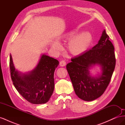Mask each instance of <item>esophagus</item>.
Instances as JSON below:
<instances>
[{"label":"esophagus","mask_w":125,"mask_h":125,"mask_svg":"<svg viewBox=\"0 0 125 125\" xmlns=\"http://www.w3.org/2000/svg\"><path fill=\"white\" fill-rule=\"evenodd\" d=\"M66 62L65 60H62V61L59 62V65L61 67H64L66 65Z\"/></svg>","instance_id":"34e87169"}]
</instances>
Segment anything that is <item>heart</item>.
Returning a JSON list of instances; mask_svg holds the SVG:
<instances>
[{"mask_svg": "<svg viewBox=\"0 0 125 125\" xmlns=\"http://www.w3.org/2000/svg\"><path fill=\"white\" fill-rule=\"evenodd\" d=\"M78 32V31H73L65 33L58 39V42L55 41L52 43V47L56 51H59L62 49L59 42L63 40L70 39L68 43V47L71 53L74 55H80L83 53L91 43L92 35L88 31H84L75 35Z\"/></svg>", "mask_w": 125, "mask_h": 125, "instance_id": "b5f03b06", "label": "heart"}]
</instances>
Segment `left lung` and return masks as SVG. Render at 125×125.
Returning a JSON list of instances; mask_svg holds the SVG:
<instances>
[{"label":"left lung","instance_id":"8db88e82","mask_svg":"<svg viewBox=\"0 0 125 125\" xmlns=\"http://www.w3.org/2000/svg\"><path fill=\"white\" fill-rule=\"evenodd\" d=\"M71 60L66 68L76 95L85 101L100 97L109 83L116 64L114 47L105 30L91 50ZM95 65L100 67L101 73L92 76L90 70Z\"/></svg>","mask_w":125,"mask_h":125}]
</instances>
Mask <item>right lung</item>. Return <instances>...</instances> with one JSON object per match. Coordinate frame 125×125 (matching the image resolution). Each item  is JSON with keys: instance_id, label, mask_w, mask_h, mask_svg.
<instances>
[{"instance_id": "add662e5", "label": "right lung", "mask_w": 125, "mask_h": 125, "mask_svg": "<svg viewBox=\"0 0 125 125\" xmlns=\"http://www.w3.org/2000/svg\"><path fill=\"white\" fill-rule=\"evenodd\" d=\"M58 65L57 59L42 54L34 68L23 73L16 69L10 55L13 84L26 101L34 104H44L50 100L54 90V72Z\"/></svg>"}]
</instances>
